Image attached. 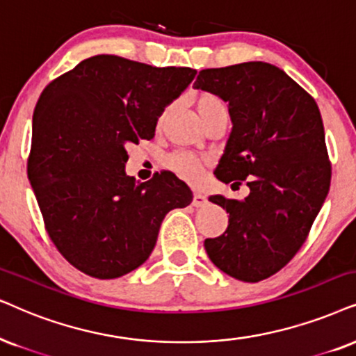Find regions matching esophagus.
Segmentation results:
<instances>
[{"instance_id":"34e87169","label":"esophagus","mask_w":356,"mask_h":356,"mask_svg":"<svg viewBox=\"0 0 356 356\" xmlns=\"http://www.w3.org/2000/svg\"><path fill=\"white\" fill-rule=\"evenodd\" d=\"M207 204H209V200H207V195H204V193H200V192L193 193V200H192L193 207H197V209H199V207H205Z\"/></svg>"}]
</instances>
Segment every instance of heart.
I'll return each instance as SVG.
<instances>
[{
	"instance_id": "obj_1",
	"label": "heart",
	"mask_w": 356,
	"mask_h": 356,
	"mask_svg": "<svg viewBox=\"0 0 356 356\" xmlns=\"http://www.w3.org/2000/svg\"><path fill=\"white\" fill-rule=\"evenodd\" d=\"M195 106H197V111H199L202 121H207L210 116H213L217 113L228 111L227 105H225V102L222 100V98H220L218 95H215V93H210V92L199 93L195 98ZM170 110H172V105L165 106L164 110L161 111L159 118H157V123L163 124L164 120L169 116ZM165 165H168L170 170H174L179 177H182L184 181H187L191 184H199L202 179H204L207 168H209V159H207V157L188 154V152H175V154L168 157Z\"/></svg>"
}]
</instances>
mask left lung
I'll return each instance as SVG.
<instances>
[{"label":"left lung","instance_id":"obj_1","mask_svg":"<svg viewBox=\"0 0 356 356\" xmlns=\"http://www.w3.org/2000/svg\"><path fill=\"white\" fill-rule=\"evenodd\" d=\"M195 88L228 103L233 128L215 175L246 181L245 200L211 195L228 227L207 238L218 269L245 282L263 281L286 266L304 245L330 188L332 168L316 100L284 70L266 62L205 69Z\"/></svg>","mask_w":356,"mask_h":356}]
</instances>
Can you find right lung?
Wrapping results in <instances>:
<instances>
[{
    "label": "right lung",
    "mask_w": 356,
    "mask_h": 356,
    "mask_svg": "<svg viewBox=\"0 0 356 356\" xmlns=\"http://www.w3.org/2000/svg\"><path fill=\"white\" fill-rule=\"evenodd\" d=\"M197 70L93 56L40 93L33 116L28 175L44 225L74 268L115 279L154 250L168 211L192 192L164 170L147 182L126 175V146L154 136L161 111Z\"/></svg>",
    "instance_id": "1"
}]
</instances>
